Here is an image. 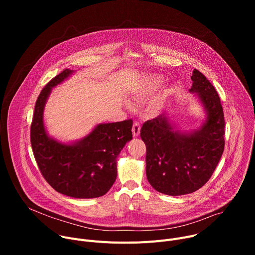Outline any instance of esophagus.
Returning a JSON list of instances; mask_svg holds the SVG:
<instances>
[{
    "instance_id": "obj_1",
    "label": "esophagus",
    "mask_w": 255,
    "mask_h": 255,
    "mask_svg": "<svg viewBox=\"0 0 255 255\" xmlns=\"http://www.w3.org/2000/svg\"><path fill=\"white\" fill-rule=\"evenodd\" d=\"M140 124L138 122H134L132 126V133L134 137H137L140 134Z\"/></svg>"
}]
</instances>
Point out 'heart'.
I'll list each match as a JSON object with an SVG mask.
<instances>
[{
  "label": "heart",
  "mask_w": 255,
  "mask_h": 255,
  "mask_svg": "<svg viewBox=\"0 0 255 255\" xmlns=\"http://www.w3.org/2000/svg\"><path fill=\"white\" fill-rule=\"evenodd\" d=\"M162 84V80L159 77H151L149 78V80L147 81L146 85L144 86L143 88V93H148V92H153L154 90H156L160 85Z\"/></svg>",
  "instance_id": "obj_1"
}]
</instances>
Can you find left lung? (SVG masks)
<instances>
[{"label":"left lung","instance_id":"8db88e82","mask_svg":"<svg viewBox=\"0 0 255 255\" xmlns=\"http://www.w3.org/2000/svg\"><path fill=\"white\" fill-rule=\"evenodd\" d=\"M207 110V120L191 134L175 132L163 115L145 122L140 130L146 145V176L159 193L180 196L201 189L212 176L225 146V120L214 86L198 69L191 77Z\"/></svg>","mask_w":255,"mask_h":255}]
</instances>
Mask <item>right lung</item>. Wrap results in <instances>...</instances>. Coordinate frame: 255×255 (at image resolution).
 Wrapping results in <instances>:
<instances>
[{
  "mask_svg": "<svg viewBox=\"0 0 255 255\" xmlns=\"http://www.w3.org/2000/svg\"><path fill=\"white\" fill-rule=\"evenodd\" d=\"M71 72L62 70L39 94L30 129L31 146L42 176L56 192L78 199L98 198L115 183L117 157L132 139L133 121L99 124L82 141L70 145L50 139L43 125L44 105L51 88Z\"/></svg>",
  "mask_w": 255,
  "mask_h": 255,
  "instance_id": "add662e5",
  "label": "right lung"
}]
</instances>
